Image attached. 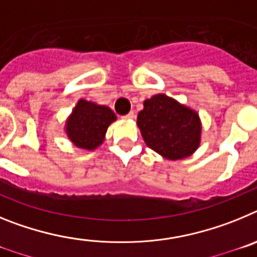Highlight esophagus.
Listing matches in <instances>:
<instances>
[{"label": "esophagus", "instance_id": "esophagus-1", "mask_svg": "<svg viewBox=\"0 0 257 257\" xmlns=\"http://www.w3.org/2000/svg\"><path fill=\"white\" fill-rule=\"evenodd\" d=\"M122 118H124V119H133V118H135V112H134V110H131V112L128 113V114L123 115V117H122Z\"/></svg>", "mask_w": 257, "mask_h": 257}]
</instances>
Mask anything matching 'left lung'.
<instances>
[{"instance_id":"1","label":"left lung","mask_w":257,"mask_h":257,"mask_svg":"<svg viewBox=\"0 0 257 257\" xmlns=\"http://www.w3.org/2000/svg\"><path fill=\"white\" fill-rule=\"evenodd\" d=\"M138 126L149 148L167 160L189 157L199 147L201 121L194 110L165 94L144 101Z\"/></svg>"}]
</instances>
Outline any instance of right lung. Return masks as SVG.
Instances as JSON below:
<instances>
[{
  "instance_id": "obj_1",
  "label": "right lung",
  "mask_w": 257,
  "mask_h": 257,
  "mask_svg": "<svg viewBox=\"0 0 257 257\" xmlns=\"http://www.w3.org/2000/svg\"><path fill=\"white\" fill-rule=\"evenodd\" d=\"M115 118L108 106L81 99L68 118L67 135L76 147L92 151L103 143L106 128Z\"/></svg>"
}]
</instances>
